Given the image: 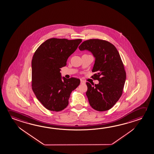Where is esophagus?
Masks as SVG:
<instances>
[{
    "label": "esophagus",
    "instance_id": "34e87169",
    "mask_svg": "<svg viewBox=\"0 0 154 154\" xmlns=\"http://www.w3.org/2000/svg\"><path fill=\"white\" fill-rule=\"evenodd\" d=\"M85 82L84 81L81 79V84H85Z\"/></svg>",
    "mask_w": 154,
    "mask_h": 154
}]
</instances>
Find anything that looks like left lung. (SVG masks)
Segmentation results:
<instances>
[{"label":"left lung","instance_id":"left-lung-1","mask_svg":"<svg viewBox=\"0 0 154 154\" xmlns=\"http://www.w3.org/2000/svg\"><path fill=\"white\" fill-rule=\"evenodd\" d=\"M79 49L90 51L95 58L92 71L96 73L92 78L99 84L86 83L89 103L96 111H107L120 98L126 81V72L118 51L112 43L99 39L85 41Z\"/></svg>","mask_w":154,"mask_h":154}]
</instances>
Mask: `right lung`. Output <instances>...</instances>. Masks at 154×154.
Here are the masks:
<instances>
[{
    "instance_id": "add662e5",
    "label": "right lung",
    "mask_w": 154,
    "mask_h": 154,
    "mask_svg": "<svg viewBox=\"0 0 154 154\" xmlns=\"http://www.w3.org/2000/svg\"><path fill=\"white\" fill-rule=\"evenodd\" d=\"M82 39L69 40L51 38L42 43L32 61V87L36 98L48 110L58 112L68 105L72 91L80 79L62 77L61 68L81 43Z\"/></svg>"
}]
</instances>
